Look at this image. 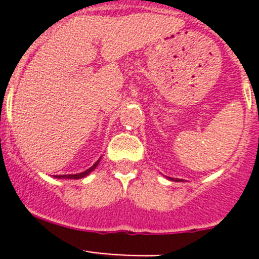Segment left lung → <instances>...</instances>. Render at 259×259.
I'll return each instance as SVG.
<instances>
[{
    "instance_id": "1",
    "label": "left lung",
    "mask_w": 259,
    "mask_h": 259,
    "mask_svg": "<svg viewBox=\"0 0 259 259\" xmlns=\"http://www.w3.org/2000/svg\"><path fill=\"white\" fill-rule=\"evenodd\" d=\"M172 180H174V179H172ZM176 180H178V179H176Z\"/></svg>"
}]
</instances>
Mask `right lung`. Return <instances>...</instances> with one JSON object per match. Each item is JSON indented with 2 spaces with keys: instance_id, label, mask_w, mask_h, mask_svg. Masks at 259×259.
<instances>
[{
  "instance_id": "1",
  "label": "right lung",
  "mask_w": 259,
  "mask_h": 259,
  "mask_svg": "<svg viewBox=\"0 0 259 259\" xmlns=\"http://www.w3.org/2000/svg\"><path fill=\"white\" fill-rule=\"evenodd\" d=\"M100 163V159H98L97 162H96L95 164H93L91 168H88L87 171H84V172H80V174H75V175H58L56 176V178H58V179H81V178H84V176L88 175L89 172H92L93 170H95L96 167H97V164Z\"/></svg>"
}]
</instances>
